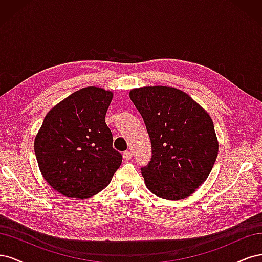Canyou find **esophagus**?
Wrapping results in <instances>:
<instances>
[{
  "mask_svg": "<svg viewBox=\"0 0 262 262\" xmlns=\"http://www.w3.org/2000/svg\"><path fill=\"white\" fill-rule=\"evenodd\" d=\"M122 157H123V160H125V161L131 160V158H132V152H131V150H129V149H126L125 152L122 153Z\"/></svg>",
  "mask_w": 262,
  "mask_h": 262,
  "instance_id": "esophagus-1",
  "label": "esophagus"
}]
</instances>
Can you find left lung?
<instances>
[{
  "label": "left lung",
  "instance_id": "obj_1",
  "mask_svg": "<svg viewBox=\"0 0 262 262\" xmlns=\"http://www.w3.org/2000/svg\"><path fill=\"white\" fill-rule=\"evenodd\" d=\"M129 96L152 143V160L141 168L147 189L167 200L191 195L209 177L219 153L210 115L175 87H140Z\"/></svg>",
  "mask_w": 262,
  "mask_h": 262
}]
</instances>
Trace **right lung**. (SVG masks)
Instances as JSON below:
<instances>
[{
  "label": "right lung",
  "instance_id": "right-lung-1",
  "mask_svg": "<svg viewBox=\"0 0 262 262\" xmlns=\"http://www.w3.org/2000/svg\"><path fill=\"white\" fill-rule=\"evenodd\" d=\"M114 93L89 86L71 94L46 115L35 138L42 177L59 193L85 199L100 192L120 167L105 122Z\"/></svg>",
  "mask_w": 262,
  "mask_h": 262
}]
</instances>
